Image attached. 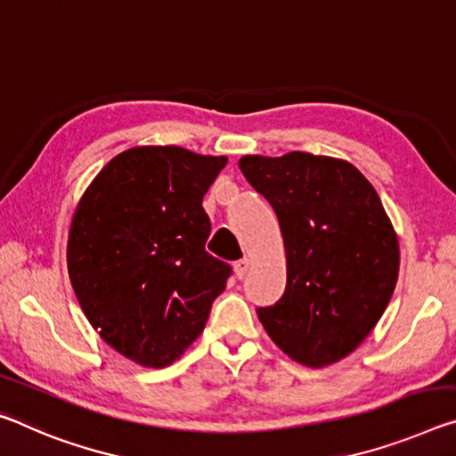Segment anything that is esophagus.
<instances>
[{
	"label": "esophagus",
	"mask_w": 456,
	"mask_h": 456,
	"mask_svg": "<svg viewBox=\"0 0 456 456\" xmlns=\"http://www.w3.org/2000/svg\"><path fill=\"white\" fill-rule=\"evenodd\" d=\"M249 265H251V262L248 257H243V259H240V262H235V273H237V278H243L245 273H248V270H249Z\"/></svg>",
	"instance_id": "1"
}]
</instances>
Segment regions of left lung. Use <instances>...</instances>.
<instances>
[{
    "mask_svg": "<svg viewBox=\"0 0 456 456\" xmlns=\"http://www.w3.org/2000/svg\"><path fill=\"white\" fill-rule=\"evenodd\" d=\"M240 168L276 211L286 248V290L257 308L259 321L298 363H337L363 343L394 294L400 248L384 205L337 158L243 156Z\"/></svg>",
    "mask_w": 456,
    "mask_h": 456,
    "instance_id": "1",
    "label": "left lung"
}]
</instances>
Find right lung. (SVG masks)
I'll return each mask as SVG.
<instances>
[{"label":"right lung","mask_w":456,"mask_h":456,"mask_svg":"<svg viewBox=\"0 0 456 456\" xmlns=\"http://www.w3.org/2000/svg\"><path fill=\"white\" fill-rule=\"evenodd\" d=\"M225 156L178 146L121 151L78 202L67 264L101 338L146 367H166L205 329L231 265L207 254L202 197Z\"/></svg>","instance_id":"add662e5"}]
</instances>
